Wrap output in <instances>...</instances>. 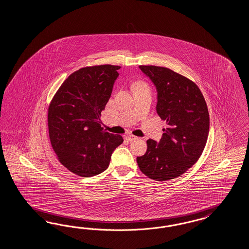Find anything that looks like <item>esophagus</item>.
<instances>
[{
  "label": "esophagus",
  "instance_id": "34e87169",
  "mask_svg": "<svg viewBox=\"0 0 249 249\" xmlns=\"http://www.w3.org/2000/svg\"><path fill=\"white\" fill-rule=\"evenodd\" d=\"M125 139L128 141V142H132V141H135L136 139H137V137L133 135H127L125 137Z\"/></svg>",
  "mask_w": 249,
  "mask_h": 249
}]
</instances>
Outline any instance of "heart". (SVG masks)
<instances>
[{
    "label": "heart",
    "mask_w": 249,
    "mask_h": 249,
    "mask_svg": "<svg viewBox=\"0 0 249 249\" xmlns=\"http://www.w3.org/2000/svg\"><path fill=\"white\" fill-rule=\"evenodd\" d=\"M137 88H143V89H148V87L145 84H139V86Z\"/></svg>",
    "instance_id": "b5f03b06"
}]
</instances>
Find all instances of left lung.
Listing matches in <instances>:
<instances>
[{"mask_svg":"<svg viewBox=\"0 0 249 249\" xmlns=\"http://www.w3.org/2000/svg\"><path fill=\"white\" fill-rule=\"evenodd\" d=\"M140 68L157 89L156 110L167 128L159 143L147 141V151L137 162L152 180H172L184 174L204 151L210 124L207 105L200 89L187 77L162 67Z\"/></svg>","mask_w":249,"mask_h":249,"instance_id":"8db88e82","label":"left lung"}]
</instances>
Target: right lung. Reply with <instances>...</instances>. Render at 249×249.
Masks as SVG:
<instances>
[{
    "label": "right lung",
    "instance_id": "1",
    "mask_svg": "<svg viewBox=\"0 0 249 249\" xmlns=\"http://www.w3.org/2000/svg\"><path fill=\"white\" fill-rule=\"evenodd\" d=\"M121 68L100 65L80 68L61 85L48 107L49 138L58 160L81 177L101 174L109 165L121 135L101 127L102 110Z\"/></svg>",
    "mask_w": 249,
    "mask_h": 249
}]
</instances>
